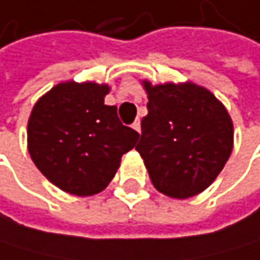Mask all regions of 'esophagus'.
<instances>
[{
  "label": "esophagus",
  "mask_w": 260,
  "mask_h": 260,
  "mask_svg": "<svg viewBox=\"0 0 260 260\" xmlns=\"http://www.w3.org/2000/svg\"><path fill=\"white\" fill-rule=\"evenodd\" d=\"M138 133H141V122H140V119H136L135 122H133V125H132Z\"/></svg>",
  "instance_id": "1"
}]
</instances>
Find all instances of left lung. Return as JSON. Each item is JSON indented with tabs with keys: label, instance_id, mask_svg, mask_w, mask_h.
<instances>
[{
	"label": "left lung",
	"instance_id": "8db88e82",
	"mask_svg": "<svg viewBox=\"0 0 260 260\" xmlns=\"http://www.w3.org/2000/svg\"><path fill=\"white\" fill-rule=\"evenodd\" d=\"M147 116L136 150L153 186L188 199L213 183L234 147V124L224 105L193 81L152 84L143 80Z\"/></svg>",
	"mask_w": 260,
	"mask_h": 260
}]
</instances>
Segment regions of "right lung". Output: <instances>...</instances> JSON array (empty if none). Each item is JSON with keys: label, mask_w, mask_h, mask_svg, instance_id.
<instances>
[{"label": "right lung", "mask_w": 260, "mask_h": 260, "mask_svg": "<svg viewBox=\"0 0 260 260\" xmlns=\"http://www.w3.org/2000/svg\"><path fill=\"white\" fill-rule=\"evenodd\" d=\"M107 83L74 80L53 86L28 119L31 160L53 185L75 196L103 191L138 132L120 124L117 108L105 105Z\"/></svg>", "instance_id": "add662e5"}]
</instances>
